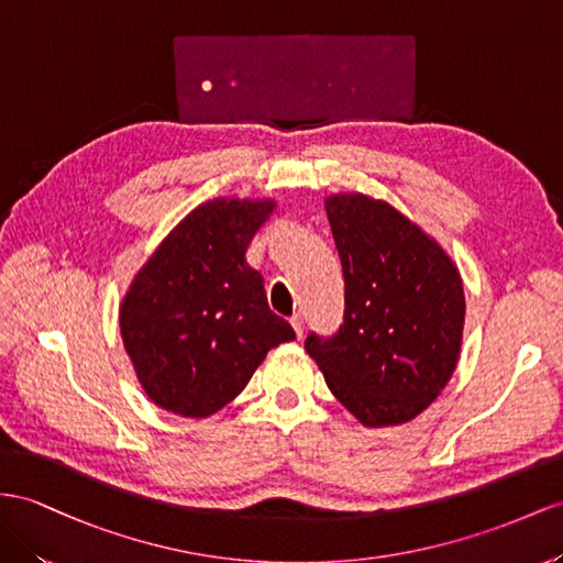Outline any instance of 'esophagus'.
I'll use <instances>...</instances> for the list:
<instances>
[{
	"mask_svg": "<svg viewBox=\"0 0 563 563\" xmlns=\"http://www.w3.org/2000/svg\"><path fill=\"white\" fill-rule=\"evenodd\" d=\"M290 323H292V328H295V335H297V340L305 338V321H301L299 316H295V319H292Z\"/></svg>",
	"mask_w": 563,
	"mask_h": 563,
	"instance_id": "esophagus-1",
	"label": "esophagus"
}]
</instances>
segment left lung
Returning <instances> with one entry per match:
<instances>
[{"label": "left lung", "mask_w": 563, "mask_h": 563, "mask_svg": "<svg viewBox=\"0 0 563 563\" xmlns=\"http://www.w3.org/2000/svg\"><path fill=\"white\" fill-rule=\"evenodd\" d=\"M344 273V323L307 352L330 393L366 428L413 421L450 383L464 342L466 297L442 244L364 192L323 199Z\"/></svg>", "instance_id": "1"}]
</instances>
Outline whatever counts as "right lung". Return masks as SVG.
Here are the masks:
<instances>
[{
    "instance_id": "1",
    "label": "right lung",
    "mask_w": 563,
    "mask_h": 563,
    "mask_svg": "<svg viewBox=\"0 0 563 563\" xmlns=\"http://www.w3.org/2000/svg\"><path fill=\"white\" fill-rule=\"evenodd\" d=\"M276 207L271 197L209 199L135 271L119 325L142 390L158 409L207 419L247 387L273 347L295 340L244 256Z\"/></svg>"
}]
</instances>
